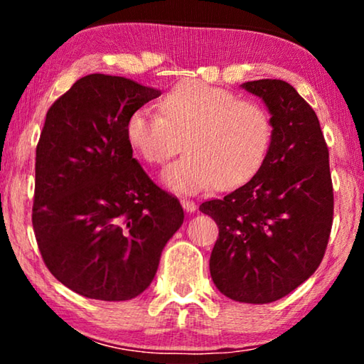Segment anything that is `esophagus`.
Instances as JSON below:
<instances>
[{"label": "esophagus", "mask_w": 364, "mask_h": 364, "mask_svg": "<svg viewBox=\"0 0 364 364\" xmlns=\"http://www.w3.org/2000/svg\"><path fill=\"white\" fill-rule=\"evenodd\" d=\"M181 205L186 212H194L196 210V202L191 199H181Z\"/></svg>", "instance_id": "34e87169"}]
</instances>
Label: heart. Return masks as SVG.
<instances>
[{
    "instance_id": "heart-1",
    "label": "heart",
    "mask_w": 364,
    "mask_h": 364,
    "mask_svg": "<svg viewBox=\"0 0 364 364\" xmlns=\"http://www.w3.org/2000/svg\"><path fill=\"white\" fill-rule=\"evenodd\" d=\"M160 112L138 109L128 117L127 136L146 162L168 165L164 183L178 193L230 189L262 167L273 141V120L262 102L239 100L230 90L199 80L175 85Z\"/></svg>"
}]
</instances>
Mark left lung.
I'll return each mask as SVG.
<instances>
[{
	"label": "left lung",
	"instance_id": "8db88e82",
	"mask_svg": "<svg viewBox=\"0 0 364 364\" xmlns=\"http://www.w3.org/2000/svg\"><path fill=\"white\" fill-rule=\"evenodd\" d=\"M273 120L267 159L250 180L200 212L218 225L210 274L221 294L244 304L279 300L315 273L334 217L329 149L319 120L292 85L255 80Z\"/></svg>",
	"mask_w": 364,
	"mask_h": 364
}]
</instances>
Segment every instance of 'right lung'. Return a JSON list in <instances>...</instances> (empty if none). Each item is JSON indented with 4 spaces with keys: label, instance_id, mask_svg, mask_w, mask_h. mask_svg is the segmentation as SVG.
<instances>
[{
    "label": "right lung",
    "instance_id": "add662e5",
    "mask_svg": "<svg viewBox=\"0 0 364 364\" xmlns=\"http://www.w3.org/2000/svg\"><path fill=\"white\" fill-rule=\"evenodd\" d=\"M159 95L91 73L48 109L36 144L33 232L46 268L83 297L139 295L184 220L180 200L147 176L127 136L128 117Z\"/></svg>",
    "mask_w": 364,
    "mask_h": 364
}]
</instances>
